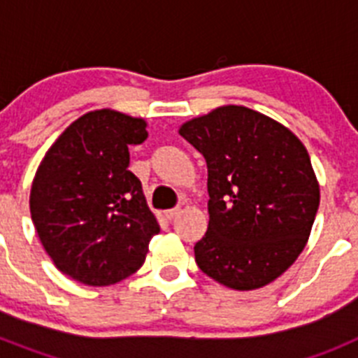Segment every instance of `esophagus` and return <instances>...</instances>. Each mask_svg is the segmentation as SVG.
<instances>
[{
    "mask_svg": "<svg viewBox=\"0 0 358 358\" xmlns=\"http://www.w3.org/2000/svg\"><path fill=\"white\" fill-rule=\"evenodd\" d=\"M179 215H181V208H173V210L164 211V217L169 218V220H173V218L179 217Z\"/></svg>",
    "mask_w": 358,
    "mask_h": 358,
    "instance_id": "esophagus-1",
    "label": "esophagus"
}]
</instances>
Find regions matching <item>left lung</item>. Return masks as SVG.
<instances>
[{
    "mask_svg": "<svg viewBox=\"0 0 358 358\" xmlns=\"http://www.w3.org/2000/svg\"><path fill=\"white\" fill-rule=\"evenodd\" d=\"M208 166L206 235L195 243L202 273L233 290L280 278L308 242L319 181L301 140L276 120L222 106L179 127Z\"/></svg>",
    "mask_w": 358,
    "mask_h": 358,
    "instance_id": "left-lung-1",
    "label": "left lung"
}]
</instances>
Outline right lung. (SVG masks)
<instances>
[{
	"label": "right lung",
	"instance_id": "right-lung-1",
	"mask_svg": "<svg viewBox=\"0 0 358 358\" xmlns=\"http://www.w3.org/2000/svg\"><path fill=\"white\" fill-rule=\"evenodd\" d=\"M147 136L143 118L90 110L57 138L31 181L30 213L44 251L84 285H115L134 274L159 233L129 170V147Z\"/></svg>",
	"mask_w": 358,
	"mask_h": 358
}]
</instances>
